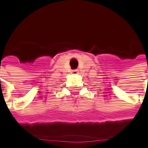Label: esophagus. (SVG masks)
<instances>
[{
	"mask_svg": "<svg viewBox=\"0 0 148 148\" xmlns=\"http://www.w3.org/2000/svg\"><path fill=\"white\" fill-rule=\"evenodd\" d=\"M78 70H72V74H78Z\"/></svg>",
	"mask_w": 148,
	"mask_h": 148,
	"instance_id": "obj_1",
	"label": "esophagus"
}]
</instances>
